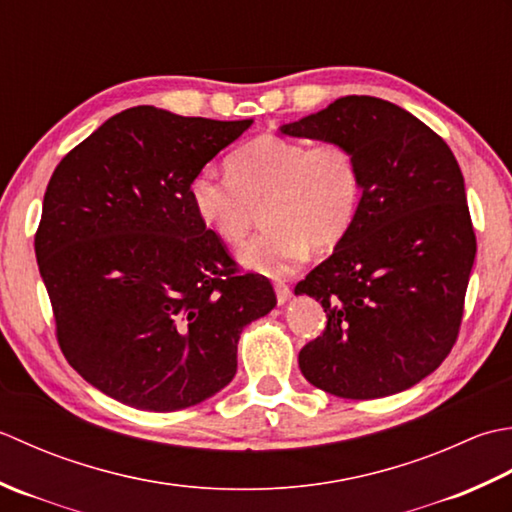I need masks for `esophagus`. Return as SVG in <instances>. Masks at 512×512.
Masks as SVG:
<instances>
[{
	"label": "esophagus",
	"mask_w": 512,
	"mask_h": 512,
	"mask_svg": "<svg viewBox=\"0 0 512 512\" xmlns=\"http://www.w3.org/2000/svg\"><path fill=\"white\" fill-rule=\"evenodd\" d=\"M274 289H276V300H278V305H285V302L289 300V296H291V289H289V285H285V283H274Z\"/></svg>",
	"instance_id": "obj_1"
}]
</instances>
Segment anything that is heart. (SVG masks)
Listing matches in <instances>:
<instances>
[{
  "label": "heart",
  "mask_w": 512,
  "mask_h": 512,
  "mask_svg": "<svg viewBox=\"0 0 512 512\" xmlns=\"http://www.w3.org/2000/svg\"><path fill=\"white\" fill-rule=\"evenodd\" d=\"M227 176L198 172L190 183L194 212L227 245H241L260 207L263 234L241 260L265 276H289L314 252H331L358 216L362 174L356 154L340 141L258 137L225 161Z\"/></svg>",
  "instance_id": "heart-1"
}]
</instances>
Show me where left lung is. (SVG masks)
I'll return each instance as SVG.
<instances>
[{
  "instance_id": "8db88e82",
  "label": "left lung",
  "mask_w": 512,
  "mask_h": 512,
  "mask_svg": "<svg viewBox=\"0 0 512 512\" xmlns=\"http://www.w3.org/2000/svg\"><path fill=\"white\" fill-rule=\"evenodd\" d=\"M280 132L344 143L362 174L349 234L296 285L327 314L300 349L302 375L349 400L413 387L451 353L464 316L477 243L460 165L429 125L375 97L336 99Z\"/></svg>"
}]
</instances>
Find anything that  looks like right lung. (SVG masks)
Instances as JSON below:
<instances>
[{"label":"right lung","mask_w":512,"mask_h":512,"mask_svg":"<svg viewBox=\"0 0 512 512\" xmlns=\"http://www.w3.org/2000/svg\"><path fill=\"white\" fill-rule=\"evenodd\" d=\"M252 125L114 114L50 176L35 234L57 342L101 393L179 411L232 382L243 327L276 307L192 207L190 183Z\"/></svg>","instance_id":"add662e5"}]
</instances>
